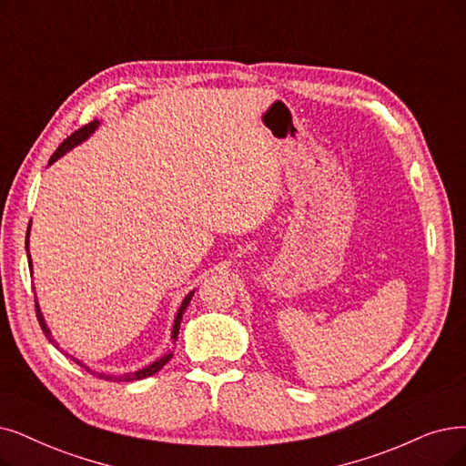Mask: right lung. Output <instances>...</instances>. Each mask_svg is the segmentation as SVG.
Instances as JSON below:
<instances>
[{
    "label": "right lung",
    "mask_w": 466,
    "mask_h": 466,
    "mask_svg": "<svg viewBox=\"0 0 466 466\" xmlns=\"http://www.w3.org/2000/svg\"><path fill=\"white\" fill-rule=\"evenodd\" d=\"M99 120H93V122H89V124H86L84 127H80L78 132H74L70 137H66L61 145H59V148L57 151L53 153V157L49 158V166L53 164V162H57L61 157H65L68 151H72L74 147H78V145H82L86 139H89L93 134H96V129L99 127ZM28 237H30V226H28V233H26V254H28V266H30V271H32V258H30V252H28ZM35 294V292H34ZM193 294H195V290H191L187 296L183 298V302H181V306H179V309H177V313H176V319H174V327H172V342H176L177 340V334H179V325H181V318H183V313H185V309H187V306H189V302H191V298H193ZM35 318H38V321H40V327H42V330H44V334L47 337V340L55 346V348H59V342L53 339V334H51V330H49V327H47V323H46V319H44V313H42V309H40V304H38V298H35ZM172 356L174 353L172 351H168V353H164L162 358H158L157 361H153L151 365H147V367H143V369H137V370H132V373H124V375H110V373H99V370H93V369H89L86 363H82L80 360H76V358H72L70 356V360L74 361V363H78L80 367H84L87 373H91V375H96V377H99V379H105V380H110V382H132V380H141V379H147V377H153L155 373H158V370L168 363L170 360H172Z\"/></svg>",
    "instance_id": "add662e5"
}]
</instances>
